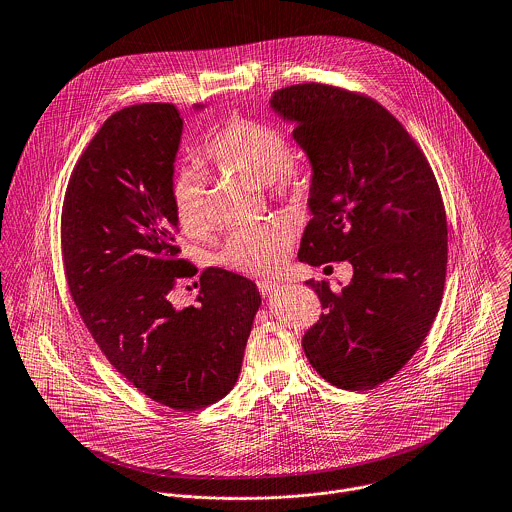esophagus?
<instances>
[{"label":"esophagus","mask_w":512,"mask_h":512,"mask_svg":"<svg viewBox=\"0 0 512 512\" xmlns=\"http://www.w3.org/2000/svg\"><path fill=\"white\" fill-rule=\"evenodd\" d=\"M257 287H259V293L263 297H269V295H273L279 289V283H275V281H259Z\"/></svg>","instance_id":"esophagus-1"}]
</instances>
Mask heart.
I'll return each instance as SVG.
<instances>
[{"mask_svg": "<svg viewBox=\"0 0 512 512\" xmlns=\"http://www.w3.org/2000/svg\"><path fill=\"white\" fill-rule=\"evenodd\" d=\"M203 155L215 167L265 183L279 193L301 191L307 183L305 167L289 153L287 137L273 125L245 117H231L221 123L203 145ZM171 201L181 229L191 237L209 231L205 205V183L195 169L177 175L171 187ZM295 227L287 221L245 225L237 229L221 261L247 275H271L291 255Z\"/></svg>", "mask_w": 512, "mask_h": 512, "instance_id": "b5f03b06", "label": "heart"}]
</instances>
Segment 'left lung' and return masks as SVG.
Segmentation results:
<instances>
[{
	"instance_id": "1",
	"label": "left lung",
	"mask_w": 512,
	"mask_h": 512,
	"mask_svg": "<svg viewBox=\"0 0 512 512\" xmlns=\"http://www.w3.org/2000/svg\"><path fill=\"white\" fill-rule=\"evenodd\" d=\"M311 163V221L299 261H349L341 291L307 281L325 313L305 333L313 369L345 391L397 375L423 345L443 299L447 215L433 169L375 99L323 83L271 95Z\"/></svg>"
}]
</instances>
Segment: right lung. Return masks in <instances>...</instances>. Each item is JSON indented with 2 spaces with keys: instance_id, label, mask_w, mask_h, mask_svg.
<instances>
[{
  "instance_id": "right-lung-1",
  "label": "right lung",
  "mask_w": 512,
  "mask_h": 512,
  "mask_svg": "<svg viewBox=\"0 0 512 512\" xmlns=\"http://www.w3.org/2000/svg\"><path fill=\"white\" fill-rule=\"evenodd\" d=\"M181 133L171 103L113 113L69 177L61 253L77 311L117 373L159 405L197 411L237 383L261 295L251 279L209 267L197 305L169 299L177 279L197 273L175 245Z\"/></svg>"
}]
</instances>
